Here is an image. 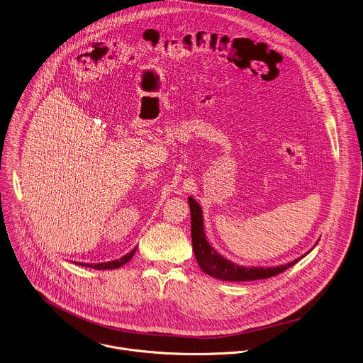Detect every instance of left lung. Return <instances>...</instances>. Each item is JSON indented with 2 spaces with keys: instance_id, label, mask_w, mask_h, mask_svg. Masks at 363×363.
Returning a JSON list of instances; mask_svg holds the SVG:
<instances>
[{
  "instance_id": "obj_1",
  "label": "left lung",
  "mask_w": 363,
  "mask_h": 363,
  "mask_svg": "<svg viewBox=\"0 0 363 363\" xmlns=\"http://www.w3.org/2000/svg\"><path fill=\"white\" fill-rule=\"evenodd\" d=\"M188 203L191 208V234H192V247H194L196 261L205 274L220 281L248 282V281H258V279H267V278L275 277L286 271L290 267H293L296 262L304 258V255H307L314 248L313 247L304 255L290 261L288 264L278 265V267H242V265L234 264L233 261L218 254V251L209 244L208 237L205 234L203 212L201 205L192 196L188 198Z\"/></svg>"
}]
</instances>
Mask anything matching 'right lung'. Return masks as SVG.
Instances as JSON below:
<instances>
[{"instance_id":"add662e5","label":"right lung","mask_w":363,"mask_h":363,"mask_svg":"<svg viewBox=\"0 0 363 363\" xmlns=\"http://www.w3.org/2000/svg\"><path fill=\"white\" fill-rule=\"evenodd\" d=\"M138 247L133 248L130 252H128L125 257H122L121 259H113V261H108V262H99V264H85V262H77V265H81V267H86V268H94V269H116V268H121L122 265H125L126 262H129L135 252H136Z\"/></svg>"}]
</instances>
